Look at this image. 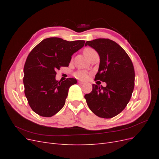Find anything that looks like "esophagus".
Instances as JSON below:
<instances>
[{
	"instance_id": "34e87169",
	"label": "esophagus",
	"mask_w": 159,
	"mask_h": 159,
	"mask_svg": "<svg viewBox=\"0 0 159 159\" xmlns=\"http://www.w3.org/2000/svg\"><path fill=\"white\" fill-rule=\"evenodd\" d=\"M78 84H81V85H84V84H85V83H84V82H83V81H78Z\"/></svg>"
}]
</instances>
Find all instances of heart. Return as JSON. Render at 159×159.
Here are the masks:
<instances>
[{"label": "heart", "instance_id": "b5f03b06", "mask_svg": "<svg viewBox=\"0 0 159 159\" xmlns=\"http://www.w3.org/2000/svg\"><path fill=\"white\" fill-rule=\"evenodd\" d=\"M95 52L93 49L91 48H85L84 51V54L85 56H87L89 54H90V53L91 52ZM75 77L76 78H78L79 80H86L88 78V75L87 74V72H85V71H77L74 74Z\"/></svg>", "mask_w": 159, "mask_h": 159}]
</instances>
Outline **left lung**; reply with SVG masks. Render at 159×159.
Instances as JSON below:
<instances>
[{
	"instance_id": "left-lung-1",
	"label": "left lung",
	"mask_w": 159,
	"mask_h": 159,
	"mask_svg": "<svg viewBox=\"0 0 159 159\" xmlns=\"http://www.w3.org/2000/svg\"><path fill=\"white\" fill-rule=\"evenodd\" d=\"M98 53L100 58L96 80L107 84L106 87L93 84L91 92L84 98L89 108L97 116L109 119L125 108L133 91L134 70L126 52L116 42L106 38L87 41Z\"/></svg>"
}]
</instances>
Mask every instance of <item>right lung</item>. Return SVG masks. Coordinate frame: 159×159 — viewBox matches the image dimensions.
<instances>
[{
  "mask_svg": "<svg viewBox=\"0 0 159 159\" xmlns=\"http://www.w3.org/2000/svg\"><path fill=\"white\" fill-rule=\"evenodd\" d=\"M84 44V40L48 38L30 52L24 67L23 83L28 102L36 113L49 117L64 107L69 88L77 80L69 78L57 81L56 71L61 66H68L71 56Z\"/></svg>",
  "mask_w": 159,
  "mask_h": 159,
  "instance_id": "obj_1",
  "label": "right lung"
}]
</instances>
